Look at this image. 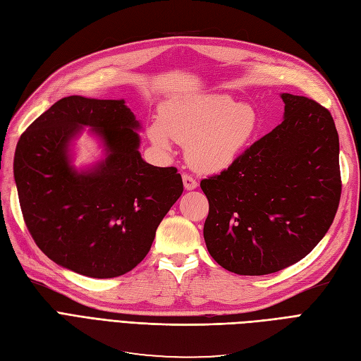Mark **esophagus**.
Returning <instances> with one entry per match:
<instances>
[{
    "label": "esophagus",
    "instance_id": "obj_1",
    "mask_svg": "<svg viewBox=\"0 0 361 361\" xmlns=\"http://www.w3.org/2000/svg\"><path fill=\"white\" fill-rule=\"evenodd\" d=\"M182 180H183V187L185 190H195L197 188V180H195L194 176H191V174L188 173H183L182 174Z\"/></svg>",
    "mask_w": 361,
    "mask_h": 361
}]
</instances>
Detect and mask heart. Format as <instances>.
I'll use <instances>...</instances> for the list:
<instances>
[{
  "label": "heart",
  "instance_id": "heart-1",
  "mask_svg": "<svg viewBox=\"0 0 361 361\" xmlns=\"http://www.w3.org/2000/svg\"><path fill=\"white\" fill-rule=\"evenodd\" d=\"M257 133V116L232 97L212 94L164 106L161 122H152L147 134L158 149L169 150L171 138L188 146L195 169L218 171L233 164Z\"/></svg>",
  "mask_w": 361,
  "mask_h": 361
}]
</instances>
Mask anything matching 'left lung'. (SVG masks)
I'll return each mask as SVG.
<instances>
[{"label": "left lung", "mask_w": 361, "mask_h": 361, "mask_svg": "<svg viewBox=\"0 0 361 361\" xmlns=\"http://www.w3.org/2000/svg\"><path fill=\"white\" fill-rule=\"evenodd\" d=\"M285 120L221 173L202 179L203 236L218 265L265 276L307 256L329 232L342 194L338 135L325 106L283 93Z\"/></svg>", "instance_id": "obj_1"}]
</instances>
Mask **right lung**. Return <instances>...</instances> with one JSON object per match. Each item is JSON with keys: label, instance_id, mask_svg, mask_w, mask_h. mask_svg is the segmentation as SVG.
<instances>
[{"label": "right lung", "instance_id": "add662e5", "mask_svg": "<svg viewBox=\"0 0 361 361\" xmlns=\"http://www.w3.org/2000/svg\"><path fill=\"white\" fill-rule=\"evenodd\" d=\"M92 126L109 157L76 173L66 157L68 140ZM138 122L125 101L68 96L20 135L15 180L25 226L56 264L93 279H111L146 257L157 228L183 191L176 167L141 159Z\"/></svg>", "mask_w": 361, "mask_h": 361}]
</instances>
